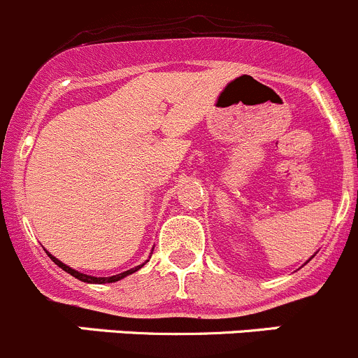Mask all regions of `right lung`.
<instances>
[{
    "instance_id": "1",
    "label": "right lung",
    "mask_w": 358,
    "mask_h": 358,
    "mask_svg": "<svg viewBox=\"0 0 358 358\" xmlns=\"http://www.w3.org/2000/svg\"><path fill=\"white\" fill-rule=\"evenodd\" d=\"M48 256H50V259L54 261V263L57 264L59 268H62L64 271H67V273H69V275H73V277L78 278V280L87 282V284H113V282H118V280H122V278H125L127 275L136 273L137 270H141V268L144 266V263H143V264H139V266L132 268V270H127V271H123V273L113 275V277H90V275H85V273H80V271L73 270V268H69V266H67V264H64L62 261H59L57 257H54V256H52V254H48Z\"/></svg>"
}]
</instances>
